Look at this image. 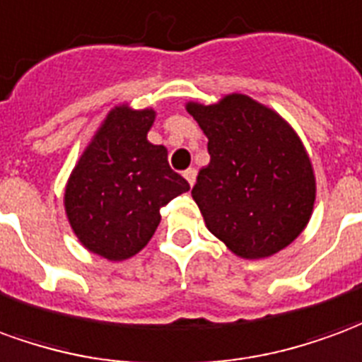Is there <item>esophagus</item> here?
I'll return each mask as SVG.
<instances>
[{"instance_id": "esophagus-1", "label": "esophagus", "mask_w": 362, "mask_h": 362, "mask_svg": "<svg viewBox=\"0 0 362 362\" xmlns=\"http://www.w3.org/2000/svg\"><path fill=\"white\" fill-rule=\"evenodd\" d=\"M183 177H185V179H187V183L193 187L194 185V179H197V169H194V168L185 169V171H183Z\"/></svg>"}]
</instances>
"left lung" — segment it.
<instances>
[{"instance_id": "8db88e82", "label": "left lung", "mask_w": 362, "mask_h": 362, "mask_svg": "<svg viewBox=\"0 0 362 362\" xmlns=\"http://www.w3.org/2000/svg\"><path fill=\"white\" fill-rule=\"evenodd\" d=\"M209 138L210 163L193 194L212 234L243 259L271 257L306 228L316 179L296 132L242 93L216 105L187 103Z\"/></svg>"}]
</instances>
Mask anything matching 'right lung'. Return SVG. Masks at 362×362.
<instances>
[{
	"label": "right lung",
	"instance_id": "right-lung-1",
	"mask_svg": "<svg viewBox=\"0 0 362 362\" xmlns=\"http://www.w3.org/2000/svg\"><path fill=\"white\" fill-rule=\"evenodd\" d=\"M156 112L115 107L71 171L64 206L74 234L109 261L136 255L160 224L161 206L189 191L168 150L148 142Z\"/></svg>",
	"mask_w": 362,
	"mask_h": 362
}]
</instances>
